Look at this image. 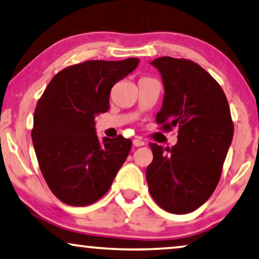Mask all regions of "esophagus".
I'll use <instances>...</instances> for the list:
<instances>
[{
	"label": "esophagus",
	"mask_w": 259,
	"mask_h": 259,
	"mask_svg": "<svg viewBox=\"0 0 259 259\" xmlns=\"http://www.w3.org/2000/svg\"><path fill=\"white\" fill-rule=\"evenodd\" d=\"M133 143H134L135 146H143V145L145 144L144 141H142L141 138H135V140L133 141Z\"/></svg>",
	"instance_id": "esophagus-1"
}]
</instances>
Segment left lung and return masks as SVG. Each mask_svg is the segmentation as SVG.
<instances>
[{"instance_id":"8db88e82","label":"left lung","mask_w":259,"mask_h":259,"mask_svg":"<svg viewBox=\"0 0 259 259\" xmlns=\"http://www.w3.org/2000/svg\"><path fill=\"white\" fill-rule=\"evenodd\" d=\"M151 64L159 69L165 87L156 123L164 131L177 126L178 143L165 149L150 143L153 160L146 181L158 206L187 214L210 198L221 178L234 135L230 108L218 81L199 64L172 57Z\"/></svg>"}]
</instances>
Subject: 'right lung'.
Listing matches in <instances>:
<instances>
[{"instance_id":"obj_1","label":"right lung","mask_w":259,"mask_h":259,"mask_svg":"<svg viewBox=\"0 0 259 259\" xmlns=\"http://www.w3.org/2000/svg\"><path fill=\"white\" fill-rule=\"evenodd\" d=\"M140 60H88L53 76L38 100L31 137L38 165L51 192L69 206L83 207L109 190L130 152L121 135L100 142L96 115L109 109L113 86Z\"/></svg>"}]
</instances>
